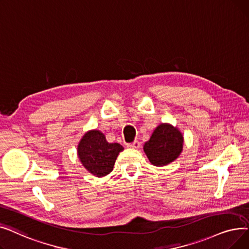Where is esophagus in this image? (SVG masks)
<instances>
[{"instance_id":"obj_1","label":"esophagus","mask_w":249,"mask_h":249,"mask_svg":"<svg viewBox=\"0 0 249 249\" xmlns=\"http://www.w3.org/2000/svg\"><path fill=\"white\" fill-rule=\"evenodd\" d=\"M126 147H127V148H132V149H138V148L140 147L139 141H134L133 143H128V144H126Z\"/></svg>"}]
</instances>
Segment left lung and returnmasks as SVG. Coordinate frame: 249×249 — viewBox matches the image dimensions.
Returning a JSON list of instances; mask_svg holds the SVG:
<instances>
[{
    "label": "left lung",
    "mask_w": 249,
    "mask_h": 249,
    "mask_svg": "<svg viewBox=\"0 0 249 249\" xmlns=\"http://www.w3.org/2000/svg\"><path fill=\"white\" fill-rule=\"evenodd\" d=\"M183 138L176 127L162 124L158 125L144 145L150 162L155 166H164L173 162L182 151Z\"/></svg>",
    "instance_id": "obj_1"
}]
</instances>
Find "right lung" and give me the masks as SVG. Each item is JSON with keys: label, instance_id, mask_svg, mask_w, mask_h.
<instances>
[{"label": "right lung", "instance_id": "obj_1", "mask_svg": "<svg viewBox=\"0 0 249 249\" xmlns=\"http://www.w3.org/2000/svg\"><path fill=\"white\" fill-rule=\"evenodd\" d=\"M124 147L118 143H108L99 131H90L82 138L78 146V155L89 172L98 177L112 171L116 157Z\"/></svg>", "mask_w": 249, "mask_h": 249}]
</instances>
